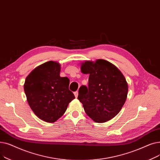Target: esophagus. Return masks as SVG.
Masks as SVG:
<instances>
[{"instance_id":"1","label":"esophagus","mask_w":160,"mask_h":160,"mask_svg":"<svg viewBox=\"0 0 160 160\" xmlns=\"http://www.w3.org/2000/svg\"><path fill=\"white\" fill-rule=\"evenodd\" d=\"M78 94H79L78 91H76V92H74V95H75V98H77L78 97Z\"/></svg>"}]
</instances>
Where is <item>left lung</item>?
Masks as SVG:
<instances>
[{
  "instance_id": "1",
  "label": "left lung",
  "mask_w": 160,
  "mask_h": 160,
  "mask_svg": "<svg viewBox=\"0 0 160 160\" xmlns=\"http://www.w3.org/2000/svg\"><path fill=\"white\" fill-rule=\"evenodd\" d=\"M81 71L89 74L88 87L81 86L78 98L87 115L98 123L115 117L127 98L128 85L124 75L103 59L82 62Z\"/></svg>"
}]
</instances>
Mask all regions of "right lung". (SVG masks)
Listing matches in <instances>:
<instances>
[{
    "mask_svg": "<svg viewBox=\"0 0 160 160\" xmlns=\"http://www.w3.org/2000/svg\"><path fill=\"white\" fill-rule=\"evenodd\" d=\"M60 64L48 61L35 68L26 78L24 90L35 115L47 122H55L75 98L69 90L70 80L60 76Z\"/></svg>",
    "mask_w": 160,
    "mask_h": 160,
    "instance_id": "obj_1",
    "label": "right lung"
}]
</instances>
